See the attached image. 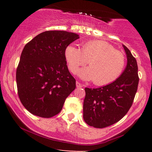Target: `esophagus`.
<instances>
[{
    "label": "esophagus",
    "mask_w": 152,
    "mask_h": 152,
    "mask_svg": "<svg viewBox=\"0 0 152 152\" xmlns=\"http://www.w3.org/2000/svg\"><path fill=\"white\" fill-rule=\"evenodd\" d=\"M76 86L77 87V88H82V85L79 82H76Z\"/></svg>",
    "instance_id": "esophagus-1"
}]
</instances>
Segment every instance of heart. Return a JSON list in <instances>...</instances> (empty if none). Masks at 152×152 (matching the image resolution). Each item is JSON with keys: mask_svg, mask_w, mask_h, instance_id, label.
I'll use <instances>...</instances> for the list:
<instances>
[{"mask_svg": "<svg viewBox=\"0 0 152 152\" xmlns=\"http://www.w3.org/2000/svg\"><path fill=\"white\" fill-rule=\"evenodd\" d=\"M64 55L72 73H75L79 67L88 61L89 67L83 68L79 75L84 80H93L97 86H105L115 81L126 65L124 54L103 41H86L80 49L69 45L66 48Z\"/></svg>", "mask_w": 152, "mask_h": 152, "instance_id": "heart-1", "label": "heart"}]
</instances>
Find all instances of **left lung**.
<instances>
[{
  "label": "left lung",
  "instance_id": "1",
  "mask_svg": "<svg viewBox=\"0 0 152 152\" xmlns=\"http://www.w3.org/2000/svg\"><path fill=\"white\" fill-rule=\"evenodd\" d=\"M123 48L127 64L119 78L100 88H85L83 118L89 126H111L121 120L132 107L139 82L138 65L129 50L124 45Z\"/></svg>",
  "mask_w": 152,
  "mask_h": 152
}]
</instances>
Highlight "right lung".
I'll return each mask as SVG.
<instances>
[{"label":"right lung","mask_w":152,"mask_h":152,"mask_svg":"<svg viewBox=\"0 0 152 152\" xmlns=\"http://www.w3.org/2000/svg\"><path fill=\"white\" fill-rule=\"evenodd\" d=\"M77 39L75 33L50 30L25 45L16 69V85L22 104L33 115H56L75 89L76 80L68 70L64 53Z\"/></svg>","instance_id":"obj_1"}]
</instances>
